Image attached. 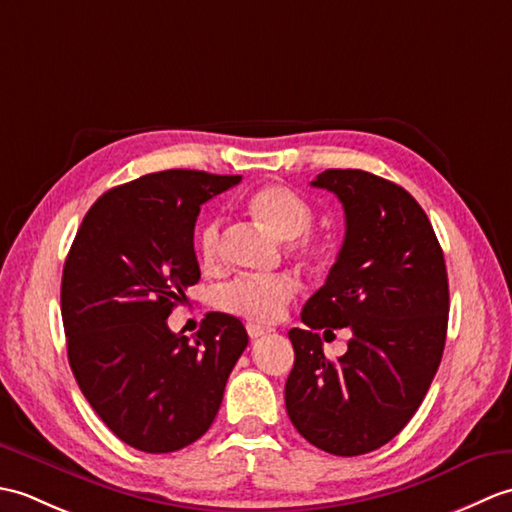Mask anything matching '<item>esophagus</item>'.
<instances>
[{
	"label": "esophagus",
	"instance_id": "34e87169",
	"mask_svg": "<svg viewBox=\"0 0 512 512\" xmlns=\"http://www.w3.org/2000/svg\"><path fill=\"white\" fill-rule=\"evenodd\" d=\"M246 332H248L250 339H259V336H264V334L273 332V330H270V328H262V325H255V323H248V325H246Z\"/></svg>",
	"mask_w": 512,
	"mask_h": 512
}]
</instances>
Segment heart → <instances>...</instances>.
<instances>
[{
	"label": "heart",
	"mask_w": 512,
	"mask_h": 512,
	"mask_svg": "<svg viewBox=\"0 0 512 512\" xmlns=\"http://www.w3.org/2000/svg\"><path fill=\"white\" fill-rule=\"evenodd\" d=\"M248 213L281 239H290L292 253L317 262L328 250L323 237L310 233L314 222L312 204L286 184H266L250 195ZM195 248L202 266L215 268L222 257V220L209 217L195 235ZM297 292L295 279L288 275L237 277L217 292V306L250 323H273L281 317Z\"/></svg>",
	"instance_id": "obj_1"
}]
</instances>
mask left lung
<instances>
[{
	"label": "left lung",
	"instance_id": "left-lung-1",
	"mask_svg": "<svg viewBox=\"0 0 512 512\" xmlns=\"http://www.w3.org/2000/svg\"><path fill=\"white\" fill-rule=\"evenodd\" d=\"M312 187L341 200L345 239L303 306L306 330L288 332L286 411L314 447L352 458L396 438L427 396L447 341L449 279L427 213L398 184L328 169ZM325 327L353 330L339 362L322 354Z\"/></svg>",
	"mask_w": 512,
	"mask_h": 512
}]
</instances>
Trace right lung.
Masks as SVG:
<instances>
[{
	"mask_svg": "<svg viewBox=\"0 0 512 512\" xmlns=\"http://www.w3.org/2000/svg\"><path fill=\"white\" fill-rule=\"evenodd\" d=\"M242 176L169 169L103 193L65 259L61 317L68 361L92 409L129 447L171 453L213 424L248 345L239 319L204 317L195 341L167 317L198 284L200 206Z\"/></svg>",
	"mask_w": 512,
	"mask_h": 512,
	"instance_id": "right-lung-1",
	"label": "right lung"
}]
</instances>
